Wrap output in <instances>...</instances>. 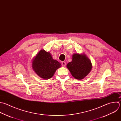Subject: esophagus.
Masks as SVG:
<instances>
[{
    "label": "esophagus",
    "mask_w": 121,
    "mask_h": 121,
    "mask_svg": "<svg viewBox=\"0 0 121 121\" xmlns=\"http://www.w3.org/2000/svg\"><path fill=\"white\" fill-rule=\"evenodd\" d=\"M62 66L63 67H65V65H66V63L65 62H64V61L62 62Z\"/></svg>",
    "instance_id": "1"
}]
</instances>
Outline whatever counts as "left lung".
Instances as JSON below:
<instances>
[{
    "label": "left lung",
    "instance_id": "8db88e82",
    "mask_svg": "<svg viewBox=\"0 0 121 121\" xmlns=\"http://www.w3.org/2000/svg\"><path fill=\"white\" fill-rule=\"evenodd\" d=\"M67 68L74 78L81 80L90 72L92 65L86 55L76 53L73 55L72 62L67 64Z\"/></svg>",
    "mask_w": 121,
    "mask_h": 121
}]
</instances>
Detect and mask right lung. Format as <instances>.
I'll return each mask as SVG.
<instances>
[{"label": "right lung", "instance_id": "obj_1", "mask_svg": "<svg viewBox=\"0 0 121 121\" xmlns=\"http://www.w3.org/2000/svg\"><path fill=\"white\" fill-rule=\"evenodd\" d=\"M61 64L53 59L50 52L41 50L32 61V68L35 73L44 79L51 78L56 70L60 67Z\"/></svg>", "mask_w": 121, "mask_h": 121}]
</instances>
